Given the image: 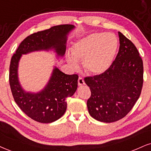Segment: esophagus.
<instances>
[{
  "instance_id": "34e87169",
  "label": "esophagus",
  "mask_w": 151,
  "mask_h": 151,
  "mask_svg": "<svg viewBox=\"0 0 151 151\" xmlns=\"http://www.w3.org/2000/svg\"><path fill=\"white\" fill-rule=\"evenodd\" d=\"M78 83L79 86H83V85H85L84 80H83V78H81V77H79L78 81Z\"/></svg>"
}]
</instances>
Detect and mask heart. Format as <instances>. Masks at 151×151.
<instances>
[{
	"label": "heart",
	"mask_w": 151,
	"mask_h": 151,
	"mask_svg": "<svg viewBox=\"0 0 151 151\" xmlns=\"http://www.w3.org/2000/svg\"><path fill=\"white\" fill-rule=\"evenodd\" d=\"M118 47V40L114 35L92 33L74 44L72 56L68 55L67 59L74 69L78 68V61H83V66L87 73L98 75L109 69L114 60Z\"/></svg>",
	"instance_id": "1"
}]
</instances>
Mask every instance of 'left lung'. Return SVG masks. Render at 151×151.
<instances>
[{"mask_svg":"<svg viewBox=\"0 0 151 151\" xmlns=\"http://www.w3.org/2000/svg\"><path fill=\"white\" fill-rule=\"evenodd\" d=\"M118 36V53L109 69L85 79L91 90L87 102L89 113L100 122H113L123 118L134 106L142 90V59L131 40L120 32Z\"/></svg>","mask_w":151,"mask_h":151,"instance_id":"1","label":"left lung"}]
</instances>
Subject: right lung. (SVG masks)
<instances>
[{"label": "right lung", "instance_id": "right-lung-1", "mask_svg": "<svg viewBox=\"0 0 151 151\" xmlns=\"http://www.w3.org/2000/svg\"><path fill=\"white\" fill-rule=\"evenodd\" d=\"M74 28L71 24H63L33 33L20 43L11 59L9 81L14 101L26 115L38 122L50 123L64 114L66 99L73 95L77 90L78 76L67 75L55 67L43 90L37 93L27 92L19 81V61L22 55L41 50H53L57 57H63L67 36Z\"/></svg>", "mask_w": 151, "mask_h": 151}]
</instances>
